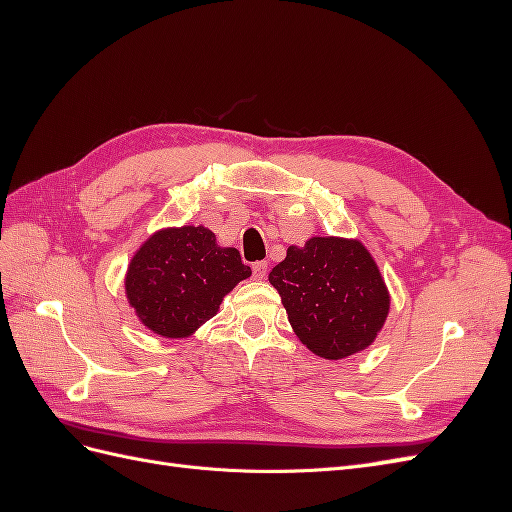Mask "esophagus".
I'll return each instance as SVG.
<instances>
[{
  "mask_svg": "<svg viewBox=\"0 0 512 512\" xmlns=\"http://www.w3.org/2000/svg\"><path fill=\"white\" fill-rule=\"evenodd\" d=\"M252 269H254V277H256V280H265L267 273H269V265H267L265 260H262V262H254Z\"/></svg>",
  "mask_w": 512,
  "mask_h": 512,
  "instance_id": "obj_1",
  "label": "esophagus"
}]
</instances>
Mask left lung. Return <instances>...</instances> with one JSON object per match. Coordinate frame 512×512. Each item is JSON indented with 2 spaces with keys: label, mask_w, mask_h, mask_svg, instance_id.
<instances>
[{
  "label": "left lung",
  "mask_w": 512,
  "mask_h": 512,
  "mask_svg": "<svg viewBox=\"0 0 512 512\" xmlns=\"http://www.w3.org/2000/svg\"><path fill=\"white\" fill-rule=\"evenodd\" d=\"M269 282L294 335L327 361L369 348L391 312L389 286L359 239L309 237L303 247L288 245Z\"/></svg>",
  "instance_id": "left-lung-1"
}]
</instances>
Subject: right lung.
Segmentation results:
<instances>
[{
    "mask_svg": "<svg viewBox=\"0 0 512 512\" xmlns=\"http://www.w3.org/2000/svg\"><path fill=\"white\" fill-rule=\"evenodd\" d=\"M250 275L237 247L218 245L203 224L164 226L136 247L123 292L147 331L185 339L218 314L226 294Z\"/></svg>",
    "mask_w": 512,
    "mask_h": 512,
    "instance_id": "add662e5",
    "label": "right lung"
}]
</instances>
